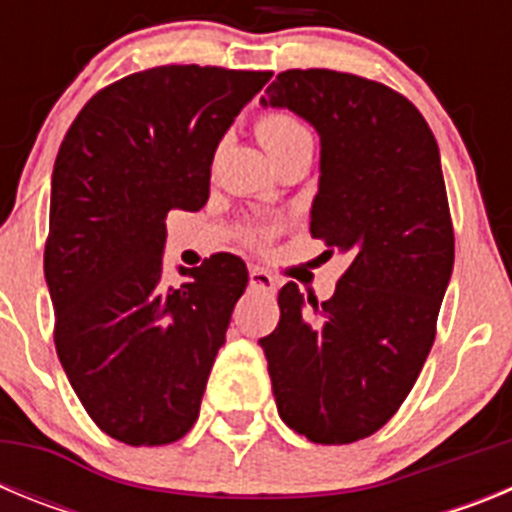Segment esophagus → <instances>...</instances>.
Here are the masks:
<instances>
[{"mask_svg":"<svg viewBox=\"0 0 512 512\" xmlns=\"http://www.w3.org/2000/svg\"><path fill=\"white\" fill-rule=\"evenodd\" d=\"M248 284L253 289H261V292H274L277 289V279L271 277L269 271L259 269V266H251V271H248Z\"/></svg>","mask_w":512,"mask_h":512,"instance_id":"esophagus-1","label":"esophagus"}]
</instances>
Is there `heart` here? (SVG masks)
I'll list each match as a JSON object with an SVG mask.
<instances>
[{"label":"heart","mask_w":512,"mask_h":512,"mask_svg":"<svg viewBox=\"0 0 512 512\" xmlns=\"http://www.w3.org/2000/svg\"><path fill=\"white\" fill-rule=\"evenodd\" d=\"M259 138L261 143H264L266 151H274V148H279L282 143H287V140L297 138V135L307 133L305 128H302V122L295 120L292 115H287V112H269V115H264L259 120Z\"/></svg>","instance_id":"heart-1"}]
</instances>
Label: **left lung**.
Segmentation results:
<instances>
[{"label":"left lung","instance_id":"obj_1","mask_svg":"<svg viewBox=\"0 0 512 512\" xmlns=\"http://www.w3.org/2000/svg\"><path fill=\"white\" fill-rule=\"evenodd\" d=\"M261 104L320 135L310 233L348 256L320 305L295 282L279 289V325L259 341L271 390L300 436L359 441L397 413L436 338L454 269L438 143L413 102L341 71H284Z\"/></svg>","mask_w":512,"mask_h":512}]
</instances>
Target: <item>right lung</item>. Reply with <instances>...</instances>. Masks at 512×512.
<instances>
[{"label": "right lung", "instance_id": "right-lung-1", "mask_svg": "<svg viewBox=\"0 0 512 512\" xmlns=\"http://www.w3.org/2000/svg\"><path fill=\"white\" fill-rule=\"evenodd\" d=\"M269 79L140 71L94 94L58 148L45 243L56 351L89 418L117 441L164 446L200 415L248 271L217 253L164 287L166 215L205 207L217 143Z\"/></svg>", "mask_w": 512, "mask_h": 512}]
</instances>
